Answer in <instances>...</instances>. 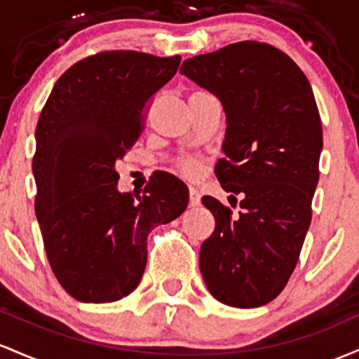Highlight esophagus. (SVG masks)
I'll use <instances>...</instances> for the list:
<instances>
[{
	"label": "esophagus",
	"mask_w": 359,
	"mask_h": 359,
	"mask_svg": "<svg viewBox=\"0 0 359 359\" xmlns=\"http://www.w3.org/2000/svg\"><path fill=\"white\" fill-rule=\"evenodd\" d=\"M188 203H190V207H198L200 205V195L195 190H190L188 193Z\"/></svg>",
	"instance_id": "esophagus-1"
}]
</instances>
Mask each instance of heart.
Returning <instances> with one entry per match:
<instances>
[{"label": "heart", "mask_w": 359, "mask_h": 359, "mask_svg": "<svg viewBox=\"0 0 359 359\" xmlns=\"http://www.w3.org/2000/svg\"><path fill=\"white\" fill-rule=\"evenodd\" d=\"M175 171L184 180H196L201 171L200 161L195 158H190V156H183V158L176 159Z\"/></svg>", "instance_id": "obj_1"}]
</instances>
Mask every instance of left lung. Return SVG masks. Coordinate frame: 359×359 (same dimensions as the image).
<instances>
[{
	"label": "left lung",
	"instance_id": "8db88e82",
	"mask_svg": "<svg viewBox=\"0 0 359 359\" xmlns=\"http://www.w3.org/2000/svg\"><path fill=\"white\" fill-rule=\"evenodd\" d=\"M180 72L222 102L225 158L215 175L231 198H243L237 215L201 198L215 217L201 275L222 304L261 307L287 287L312 220L322 151L312 88L285 52L256 40L187 59Z\"/></svg>",
	"mask_w": 359,
	"mask_h": 359
}]
</instances>
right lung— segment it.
<instances>
[{"mask_svg":"<svg viewBox=\"0 0 359 359\" xmlns=\"http://www.w3.org/2000/svg\"><path fill=\"white\" fill-rule=\"evenodd\" d=\"M180 62V55L98 52L72 64L43 104L35 130V213L52 271L76 300L108 304L128 295L146 269L149 232L187 208L180 180L158 176L132 195L116 190L115 171Z\"/></svg>","mask_w":359,"mask_h":359,"instance_id":"1","label":"right lung"}]
</instances>
